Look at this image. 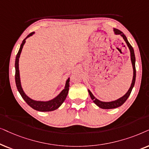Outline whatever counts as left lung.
I'll return each instance as SVG.
<instances>
[{
	"instance_id": "8db88e82",
	"label": "left lung",
	"mask_w": 149,
	"mask_h": 149,
	"mask_svg": "<svg viewBox=\"0 0 149 149\" xmlns=\"http://www.w3.org/2000/svg\"><path fill=\"white\" fill-rule=\"evenodd\" d=\"M113 31H114V33L115 35H120L123 38L124 41H125L127 43V45L129 49H130V58H131V62H132V67H133V78L132 81V84H131V86L129 88L125 94L123 96H122L121 97L117 99V100L112 101V102H102V101H100L97 99L94 95H93V93L91 92V91L88 89V93L90 95V97L91 100L93 101V102L95 103V104L99 108L102 109H114L118 107L121 106L123 104H124L125 102H126V100H127L131 94V92H132L133 88H134L135 82H136V57H135V54H134V50L133 49L132 45H130V43H129V41L127 39L125 35L123 34V33L121 32L119 30L116 29H113Z\"/></svg>"
}]
</instances>
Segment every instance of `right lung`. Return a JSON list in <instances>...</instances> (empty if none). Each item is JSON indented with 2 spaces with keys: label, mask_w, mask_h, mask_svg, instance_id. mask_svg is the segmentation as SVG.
Returning <instances> with one entry per match:
<instances>
[{
  "label": "right lung",
  "mask_w": 149,
  "mask_h": 149,
  "mask_svg": "<svg viewBox=\"0 0 149 149\" xmlns=\"http://www.w3.org/2000/svg\"><path fill=\"white\" fill-rule=\"evenodd\" d=\"M35 34V32L30 33L28 36L22 41V43L20 45L19 49L16 55V58H15V84H16V86L17 88V91H19V94L21 95L22 97L24 99V100L26 102V104L33 108L35 110L40 111V112H50V111H53L58 109L60 107L64 101L66 99L67 94H68L69 89V78L66 80L65 82V88L59 94L53 98L52 100L49 101H38V100H34L31 97H29L28 95L26 94L24 91L22 86L21 84V80H20V75H19V59L20 57V54L22 50V48L26 43V39L29 37L33 36Z\"/></svg>",
  "instance_id": "1"
}]
</instances>
